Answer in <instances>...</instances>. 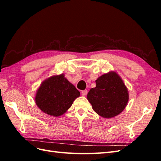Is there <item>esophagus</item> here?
<instances>
[{
	"label": "esophagus",
	"instance_id": "esophagus-1",
	"mask_svg": "<svg viewBox=\"0 0 161 161\" xmlns=\"http://www.w3.org/2000/svg\"><path fill=\"white\" fill-rule=\"evenodd\" d=\"M87 92H88V91L87 90H84V91H82V95L83 96H85L87 95Z\"/></svg>",
	"mask_w": 161,
	"mask_h": 161
}]
</instances>
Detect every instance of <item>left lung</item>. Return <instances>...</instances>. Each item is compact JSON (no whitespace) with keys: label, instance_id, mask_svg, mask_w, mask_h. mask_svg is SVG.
I'll return each mask as SVG.
<instances>
[{"label":"left lung","instance_id":"8db88e82","mask_svg":"<svg viewBox=\"0 0 161 161\" xmlns=\"http://www.w3.org/2000/svg\"><path fill=\"white\" fill-rule=\"evenodd\" d=\"M96 86L87 94V99L97 114L111 118L119 114L129 99L123 80L117 73L111 72L96 80Z\"/></svg>","mask_w":161,"mask_h":161}]
</instances>
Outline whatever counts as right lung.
<instances>
[{
  "label": "right lung",
  "instance_id": "1",
  "mask_svg": "<svg viewBox=\"0 0 161 161\" xmlns=\"http://www.w3.org/2000/svg\"><path fill=\"white\" fill-rule=\"evenodd\" d=\"M80 92L62 74L42 82L37 90L36 103L44 113L58 117L69 109Z\"/></svg>",
  "mask_w": 161,
  "mask_h": 161
}]
</instances>
